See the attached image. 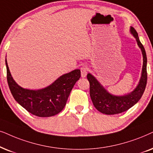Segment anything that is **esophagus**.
I'll use <instances>...</instances> for the list:
<instances>
[{"label":"esophagus","mask_w":153,"mask_h":153,"mask_svg":"<svg viewBox=\"0 0 153 153\" xmlns=\"http://www.w3.org/2000/svg\"><path fill=\"white\" fill-rule=\"evenodd\" d=\"M80 72H81V76L82 78H85L88 72V68L86 66H82L80 68Z\"/></svg>","instance_id":"34e87169"}]
</instances>
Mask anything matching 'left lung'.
Instances as JSON below:
<instances>
[{
    "label": "left lung",
    "instance_id": "8db88e82",
    "mask_svg": "<svg viewBox=\"0 0 153 153\" xmlns=\"http://www.w3.org/2000/svg\"><path fill=\"white\" fill-rule=\"evenodd\" d=\"M131 32L136 38L138 45L142 51L143 65L140 82L136 88L131 93L123 97H116L109 94L101 86L96 78L90 73L87 75L89 82V94L94 107L98 111L106 115H115L125 112L135 105L145 91L147 84V56L145 48L140 42L138 33L134 28L131 27Z\"/></svg>",
    "mask_w": 153,
    "mask_h": 153
}]
</instances>
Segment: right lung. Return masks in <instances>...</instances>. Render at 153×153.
<instances>
[{
  "label": "right lung",
  "instance_id": "add662e5",
  "mask_svg": "<svg viewBox=\"0 0 153 153\" xmlns=\"http://www.w3.org/2000/svg\"><path fill=\"white\" fill-rule=\"evenodd\" d=\"M7 80L14 99L33 115L40 117H51L60 113L75 82L80 78V71L76 69L63 75L50 86L39 90H30L19 87L10 74L7 61Z\"/></svg>",
  "mask_w": 153,
  "mask_h": 153
}]
</instances>
